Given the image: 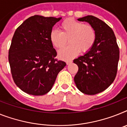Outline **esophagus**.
Wrapping results in <instances>:
<instances>
[{
  "label": "esophagus",
  "instance_id": "1",
  "mask_svg": "<svg viewBox=\"0 0 127 127\" xmlns=\"http://www.w3.org/2000/svg\"><path fill=\"white\" fill-rule=\"evenodd\" d=\"M66 64H69L70 63H71L72 62V60H70V59H67V60H66Z\"/></svg>",
  "mask_w": 127,
  "mask_h": 127
}]
</instances>
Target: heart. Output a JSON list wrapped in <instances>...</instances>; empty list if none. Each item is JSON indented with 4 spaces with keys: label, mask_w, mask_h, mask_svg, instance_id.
<instances>
[{
    "label": "heart",
    "mask_w": 127,
    "mask_h": 127,
    "mask_svg": "<svg viewBox=\"0 0 127 127\" xmlns=\"http://www.w3.org/2000/svg\"><path fill=\"white\" fill-rule=\"evenodd\" d=\"M60 32L52 30L50 39L54 47L61 48L66 43L69 44L59 51V57L68 59L81 52L89 51L94 44L96 38L95 30L91 25L72 19H66L59 25Z\"/></svg>",
    "instance_id": "b5f03b06"
}]
</instances>
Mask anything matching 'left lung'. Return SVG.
I'll use <instances>...</instances> for the list:
<instances>
[{
    "label": "left lung",
    "instance_id": "left-lung-1",
    "mask_svg": "<svg viewBox=\"0 0 127 127\" xmlns=\"http://www.w3.org/2000/svg\"><path fill=\"white\" fill-rule=\"evenodd\" d=\"M77 20L89 23L94 28L96 38L90 50L73 60L79 68L74 82L81 92L95 95L106 90L114 81L120 50L114 33L105 22L92 15Z\"/></svg>",
    "mask_w": 127,
    "mask_h": 127
}]
</instances>
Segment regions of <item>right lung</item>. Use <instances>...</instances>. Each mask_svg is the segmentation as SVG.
Here are the masks:
<instances>
[{
	"instance_id": "right-lung-1",
	"label": "right lung",
	"mask_w": 127,
	"mask_h": 127,
	"mask_svg": "<svg viewBox=\"0 0 127 127\" xmlns=\"http://www.w3.org/2000/svg\"><path fill=\"white\" fill-rule=\"evenodd\" d=\"M61 19L35 15L15 32L8 59L15 83L26 93L47 94L66 64L55 59L57 52L50 39L52 28Z\"/></svg>"
}]
</instances>
